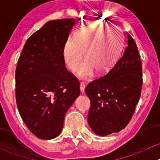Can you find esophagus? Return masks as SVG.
I'll list each match as a JSON object with an SVG mask.
<instances>
[{
	"label": "esophagus",
	"instance_id": "esophagus-1",
	"mask_svg": "<svg viewBox=\"0 0 160 160\" xmlns=\"http://www.w3.org/2000/svg\"><path fill=\"white\" fill-rule=\"evenodd\" d=\"M85 87H86V85H85V83H80V92H81L82 94L85 93Z\"/></svg>",
	"mask_w": 160,
	"mask_h": 160
}]
</instances>
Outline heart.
Returning <instances> with one entry per match:
<instances>
[{
  "label": "heart",
  "mask_w": 160,
  "mask_h": 160,
  "mask_svg": "<svg viewBox=\"0 0 160 160\" xmlns=\"http://www.w3.org/2000/svg\"><path fill=\"white\" fill-rule=\"evenodd\" d=\"M123 49L120 32L101 22H89L81 25L75 38H69L63 46V57L67 67L77 71L81 79H90L96 70L100 73L108 71L117 62Z\"/></svg>",
  "instance_id": "obj_1"
}]
</instances>
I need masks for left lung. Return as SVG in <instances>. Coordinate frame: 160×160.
Wrapping results in <instances>:
<instances>
[{
  "instance_id": "8db88e82",
  "label": "left lung",
  "mask_w": 160,
  "mask_h": 160,
  "mask_svg": "<svg viewBox=\"0 0 160 160\" xmlns=\"http://www.w3.org/2000/svg\"><path fill=\"white\" fill-rule=\"evenodd\" d=\"M123 55L111 70L93 80L85 92L90 101L88 122L96 135L118 132L130 122L142 86V70L135 42L126 32Z\"/></svg>"
}]
</instances>
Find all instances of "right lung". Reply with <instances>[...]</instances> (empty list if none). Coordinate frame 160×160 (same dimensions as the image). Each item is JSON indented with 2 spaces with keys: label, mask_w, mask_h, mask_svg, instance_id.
<instances>
[{
  "label": "right lung",
  "mask_w": 160,
  "mask_h": 160,
  "mask_svg": "<svg viewBox=\"0 0 160 160\" xmlns=\"http://www.w3.org/2000/svg\"><path fill=\"white\" fill-rule=\"evenodd\" d=\"M76 20L49 21L27 40L15 72L16 102L32 134L52 139L60 134L80 83L65 67L63 46Z\"/></svg>",
  "instance_id": "add662e5"
}]
</instances>
